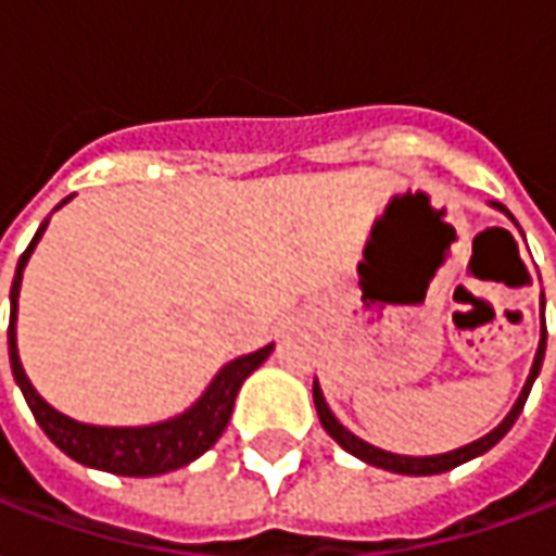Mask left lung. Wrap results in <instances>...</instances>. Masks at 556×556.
Returning a JSON list of instances; mask_svg holds the SVG:
<instances>
[{"instance_id":"8db88e82","label":"left lung","mask_w":556,"mask_h":556,"mask_svg":"<svg viewBox=\"0 0 556 556\" xmlns=\"http://www.w3.org/2000/svg\"><path fill=\"white\" fill-rule=\"evenodd\" d=\"M495 208H501L504 215L513 220V215H509L507 208L501 203H492ZM516 224V220H513ZM542 309H545V298H542ZM542 359H545V318H542V339H540V348H536V356H533V365H530V374H528V382H525V389H521L519 401H516V406L509 409L507 418L501 421V425L492 430V433H486L483 439H477V442H471V445H463L456 447V451H447V454H435V456H404V454H389V451H382V447H374L368 445V442H362L359 435H353L348 427L341 425L339 418L330 413V406H327V401H324V392H320L318 380H315V386H312V397H315V409H318V418L320 425H324V430L339 442L348 454L359 456L362 463H368V466H377V468H386V471H394V475H413V477H427V475H442V471H451V468L463 466V463H468V459H475V456L486 454L489 447H495L504 435L509 433V427L516 425V418L521 415V409H525V401H528L530 394V386H533V380L540 377V368H542Z\"/></svg>"}]
</instances>
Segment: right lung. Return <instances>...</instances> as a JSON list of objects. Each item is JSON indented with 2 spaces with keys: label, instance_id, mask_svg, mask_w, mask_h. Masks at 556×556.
I'll return each mask as SVG.
<instances>
[{
  "label": "right lung",
  "instance_id": "obj_1",
  "mask_svg": "<svg viewBox=\"0 0 556 556\" xmlns=\"http://www.w3.org/2000/svg\"><path fill=\"white\" fill-rule=\"evenodd\" d=\"M70 200V197H67ZM61 200V205L67 203ZM59 205V208H61ZM47 224L37 226L31 244L26 247V253L16 262L14 282H11V324H8V356H11V371L20 386V392L26 397L28 409L35 415V421L40 430L55 442V445L76 459L81 466L100 468V471H111V475L123 477H155L176 471V468L194 463L197 456H203L208 447L215 445L220 433L229 425V415L236 406V394L241 389V382L256 371L258 365L270 356L274 344H267L262 351L247 353L238 359L226 362L224 368L215 374V380L208 382V389L200 394V401L194 406H188L185 413L159 421V425L143 427H97L81 425L76 418L52 409V406L37 394L31 380L23 371V362L16 353V298H20V282H23V270L28 265V256L35 253L37 241L47 232Z\"/></svg>",
  "mask_w": 556,
  "mask_h": 556
}]
</instances>
